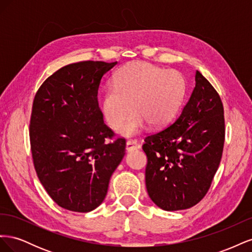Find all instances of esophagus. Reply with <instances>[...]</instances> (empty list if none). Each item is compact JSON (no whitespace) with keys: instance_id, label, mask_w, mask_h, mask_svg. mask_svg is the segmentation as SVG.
Returning a JSON list of instances; mask_svg holds the SVG:
<instances>
[{"instance_id":"obj_1","label":"esophagus","mask_w":252,"mask_h":252,"mask_svg":"<svg viewBox=\"0 0 252 252\" xmlns=\"http://www.w3.org/2000/svg\"><path fill=\"white\" fill-rule=\"evenodd\" d=\"M138 148H139V145L135 141H127V143H126V151L127 152H131Z\"/></svg>"}]
</instances>
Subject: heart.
Wrapping results in <instances>:
<instances>
[{"mask_svg":"<svg viewBox=\"0 0 252 252\" xmlns=\"http://www.w3.org/2000/svg\"><path fill=\"white\" fill-rule=\"evenodd\" d=\"M186 94V81L177 70H165L145 62L128 64L117 73L114 85L106 87L102 111L110 127L123 136L141 132L147 123L161 128L177 116Z\"/></svg>","mask_w":252,"mask_h":252,"instance_id":"heart-1","label":"heart"}]
</instances>
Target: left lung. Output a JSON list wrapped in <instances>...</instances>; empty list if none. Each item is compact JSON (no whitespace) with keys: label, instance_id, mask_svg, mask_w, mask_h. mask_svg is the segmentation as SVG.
Masks as SVG:
<instances>
[{"label":"left lung","instance_id":"left-lung-1","mask_svg":"<svg viewBox=\"0 0 252 252\" xmlns=\"http://www.w3.org/2000/svg\"><path fill=\"white\" fill-rule=\"evenodd\" d=\"M224 108L217 90L195 72V87L174 123L145 138L147 192L158 207H192L210 188L222 158Z\"/></svg>","mask_w":252,"mask_h":252}]
</instances>
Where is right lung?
I'll use <instances>...</instances> for the list:
<instances>
[{
    "mask_svg": "<svg viewBox=\"0 0 252 252\" xmlns=\"http://www.w3.org/2000/svg\"><path fill=\"white\" fill-rule=\"evenodd\" d=\"M117 62L66 65L37 90L30 119V146L41 184L61 207L89 212L107 194L125 156L126 141L113 138L98 107L103 75Z\"/></svg>",
    "mask_w": 252,
    "mask_h": 252,
    "instance_id": "right-lung-1",
    "label": "right lung"
}]
</instances>
